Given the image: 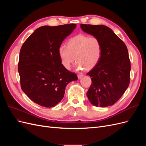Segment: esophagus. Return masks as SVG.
I'll use <instances>...</instances> for the list:
<instances>
[{
  "mask_svg": "<svg viewBox=\"0 0 146 146\" xmlns=\"http://www.w3.org/2000/svg\"><path fill=\"white\" fill-rule=\"evenodd\" d=\"M83 76V74H79V75H78V79H80V78H81Z\"/></svg>",
  "mask_w": 146,
  "mask_h": 146,
  "instance_id": "obj_1",
  "label": "esophagus"
}]
</instances>
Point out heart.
<instances>
[{"mask_svg":"<svg viewBox=\"0 0 146 146\" xmlns=\"http://www.w3.org/2000/svg\"><path fill=\"white\" fill-rule=\"evenodd\" d=\"M102 51V47L98 38L79 34L69 39L67 46L61 45L59 47L58 56L66 69H70L76 59L77 69L90 70L99 63Z\"/></svg>","mask_w":146,"mask_h":146,"instance_id":"obj_1","label":"heart"}]
</instances>
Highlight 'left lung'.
Masks as SVG:
<instances>
[{
	"label": "left lung",
	"instance_id": "obj_1",
	"mask_svg": "<svg viewBox=\"0 0 146 146\" xmlns=\"http://www.w3.org/2000/svg\"><path fill=\"white\" fill-rule=\"evenodd\" d=\"M80 27L98 38L102 47L99 63L87 74L92 80L87 97L96 107L111 106L121 98L130 83L131 66L127 48L107 26L82 24Z\"/></svg>",
	"mask_w": 146,
	"mask_h": 146
}]
</instances>
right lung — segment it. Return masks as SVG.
I'll return each mask as SVG.
<instances>
[{"mask_svg":"<svg viewBox=\"0 0 146 146\" xmlns=\"http://www.w3.org/2000/svg\"><path fill=\"white\" fill-rule=\"evenodd\" d=\"M76 28V24L42 26L22 46L18 63L21 86L30 99L42 107H55L63 99L68 84L77 75L61 63L58 48Z\"/></svg>","mask_w":146,"mask_h":146,"instance_id":"right-lung-1","label":"right lung"}]
</instances>
